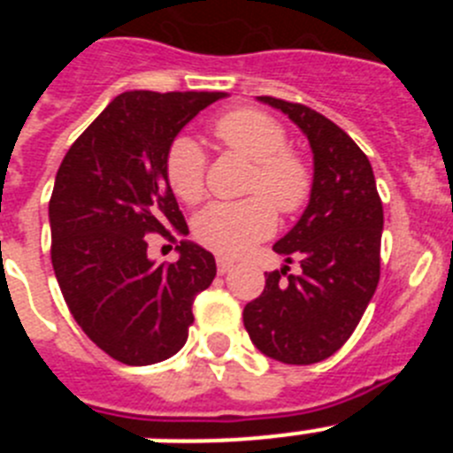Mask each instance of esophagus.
Listing matches in <instances>:
<instances>
[{
	"instance_id": "34e87169",
	"label": "esophagus",
	"mask_w": 453,
	"mask_h": 453,
	"mask_svg": "<svg viewBox=\"0 0 453 453\" xmlns=\"http://www.w3.org/2000/svg\"><path fill=\"white\" fill-rule=\"evenodd\" d=\"M234 267V261L231 258H224V256H218V272L219 274H226V272Z\"/></svg>"
}]
</instances>
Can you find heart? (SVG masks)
I'll return each mask as SVG.
<instances>
[{
  "label": "heart",
  "mask_w": 453,
  "mask_h": 453,
  "mask_svg": "<svg viewBox=\"0 0 453 453\" xmlns=\"http://www.w3.org/2000/svg\"><path fill=\"white\" fill-rule=\"evenodd\" d=\"M215 134L224 145L254 163L242 202H215L195 218V238L222 256H240L267 238L276 226L274 206L295 213L311 195V170L297 154L286 150V131L270 115L258 111H234L218 119ZM172 190L188 203L203 197L206 158L192 135L172 140L165 156Z\"/></svg>",
  "instance_id": "heart-1"
}]
</instances>
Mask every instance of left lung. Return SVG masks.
Instances as JSON below:
<instances>
[{
  "instance_id": "left-lung-1",
  "label": "left lung",
  "mask_w": 453,
  "mask_h": 453,
  "mask_svg": "<svg viewBox=\"0 0 453 453\" xmlns=\"http://www.w3.org/2000/svg\"><path fill=\"white\" fill-rule=\"evenodd\" d=\"M281 111L313 151V183L302 218L272 250L299 263L265 274V290L242 311L261 354L311 365L345 345L379 283L383 206L374 172L354 140L313 108L256 97Z\"/></svg>"
}]
</instances>
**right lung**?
<instances>
[{"label": "right lung", "instance_id": "add662e5", "mask_svg": "<svg viewBox=\"0 0 453 453\" xmlns=\"http://www.w3.org/2000/svg\"><path fill=\"white\" fill-rule=\"evenodd\" d=\"M226 92H122L77 138L50 199L51 265L83 334L127 365H151L188 340L215 258L183 238L177 263L147 256V234L188 235L165 172L172 140Z\"/></svg>", "mask_w": 453, "mask_h": 453}]
</instances>
